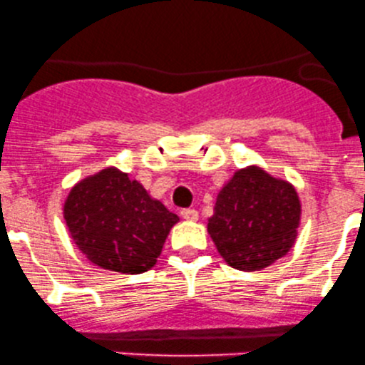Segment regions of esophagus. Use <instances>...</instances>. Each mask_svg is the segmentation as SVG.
<instances>
[{
	"instance_id": "obj_1",
	"label": "esophagus",
	"mask_w": 365,
	"mask_h": 365,
	"mask_svg": "<svg viewBox=\"0 0 365 365\" xmlns=\"http://www.w3.org/2000/svg\"><path fill=\"white\" fill-rule=\"evenodd\" d=\"M181 215H182V219H186V221H197V219H198V210L184 209V210H181Z\"/></svg>"
}]
</instances>
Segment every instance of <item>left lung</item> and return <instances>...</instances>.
<instances>
[{
  "label": "left lung",
  "instance_id": "8db88e82",
  "mask_svg": "<svg viewBox=\"0 0 365 365\" xmlns=\"http://www.w3.org/2000/svg\"><path fill=\"white\" fill-rule=\"evenodd\" d=\"M299 217L301 203L291 184L249 167L235 172L219 191L207 230L230 266L256 272L291 250Z\"/></svg>",
  "mask_w": 365,
  "mask_h": 365
}]
</instances>
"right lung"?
Wrapping results in <instances>:
<instances>
[{"instance_id": "1", "label": "right lung", "mask_w": 365, "mask_h": 365, "mask_svg": "<svg viewBox=\"0 0 365 365\" xmlns=\"http://www.w3.org/2000/svg\"><path fill=\"white\" fill-rule=\"evenodd\" d=\"M64 219L74 244L93 264L135 275L155 266L175 214L143 184L109 167L73 187Z\"/></svg>"}]
</instances>
